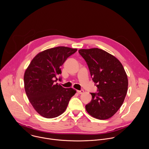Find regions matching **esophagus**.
Listing matches in <instances>:
<instances>
[{
  "label": "esophagus",
  "mask_w": 149,
  "mask_h": 149,
  "mask_svg": "<svg viewBox=\"0 0 149 149\" xmlns=\"http://www.w3.org/2000/svg\"><path fill=\"white\" fill-rule=\"evenodd\" d=\"M77 93H78V94H82V93H84V90H77Z\"/></svg>",
  "instance_id": "1"
}]
</instances>
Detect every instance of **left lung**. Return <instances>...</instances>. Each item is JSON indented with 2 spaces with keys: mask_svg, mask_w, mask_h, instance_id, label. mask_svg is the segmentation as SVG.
<instances>
[{
  "mask_svg": "<svg viewBox=\"0 0 149 149\" xmlns=\"http://www.w3.org/2000/svg\"><path fill=\"white\" fill-rule=\"evenodd\" d=\"M97 87L86 105L88 113L99 120L110 118L121 107L125 99L128 79L121 63L113 55L99 48L79 49Z\"/></svg>",
  "mask_w": 149,
  "mask_h": 149,
  "instance_id": "left-lung-1",
  "label": "left lung"
}]
</instances>
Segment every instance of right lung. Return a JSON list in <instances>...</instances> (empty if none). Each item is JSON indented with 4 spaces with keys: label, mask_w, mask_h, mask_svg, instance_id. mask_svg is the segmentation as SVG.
<instances>
[{
    "label": "right lung",
    "mask_w": 149,
    "mask_h": 149,
    "mask_svg": "<svg viewBox=\"0 0 149 149\" xmlns=\"http://www.w3.org/2000/svg\"><path fill=\"white\" fill-rule=\"evenodd\" d=\"M77 51L65 47L45 50L34 57L25 71L26 94L34 109L42 117L52 118L62 114L75 94L73 88H65L55 82L58 80L56 75L61 74V66Z\"/></svg>",
    "instance_id": "1"
}]
</instances>
